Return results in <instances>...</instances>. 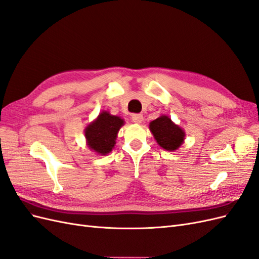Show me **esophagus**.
<instances>
[{
  "mask_svg": "<svg viewBox=\"0 0 259 259\" xmlns=\"http://www.w3.org/2000/svg\"><path fill=\"white\" fill-rule=\"evenodd\" d=\"M143 120H144L143 114H140V113H134V114H132V121L134 122V123H142Z\"/></svg>",
  "mask_w": 259,
  "mask_h": 259,
  "instance_id": "34e87169",
  "label": "esophagus"
}]
</instances>
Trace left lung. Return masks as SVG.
Listing matches in <instances>:
<instances>
[{
  "mask_svg": "<svg viewBox=\"0 0 259 259\" xmlns=\"http://www.w3.org/2000/svg\"><path fill=\"white\" fill-rule=\"evenodd\" d=\"M149 126L156 142L166 150H176L184 142L185 133L166 115L158 117L152 121Z\"/></svg>",
  "mask_w": 259,
  "mask_h": 259,
  "instance_id": "obj_1",
  "label": "left lung"
}]
</instances>
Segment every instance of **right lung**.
Wrapping results in <instances>:
<instances>
[{
  "mask_svg": "<svg viewBox=\"0 0 259 259\" xmlns=\"http://www.w3.org/2000/svg\"><path fill=\"white\" fill-rule=\"evenodd\" d=\"M123 120L119 116L100 113L95 122H93L85 131L88 145L98 153H109L115 145L117 132L123 125Z\"/></svg>",
  "mask_w": 259,
  "mask_h": 259,
  "instance_id": "add662e5",
  "label": "right lung"
}]
</instances>
